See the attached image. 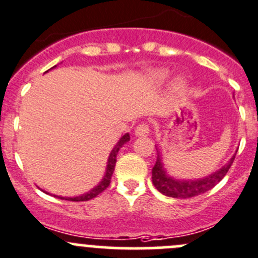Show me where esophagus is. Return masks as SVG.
<instances>
[{
  "label": "esophagus",
  "instance_id": "34e87169",
  "mask_svg": "<svg viewBox=\"0 0 258 258\" xmlns=\"http://www.w3.org/2000/svg\"><path fill=\"white\" fill-rule=\"evenodd\" d=\"M135 134H136V136H147V135L150 134V127L147 123H140L139 126L135 128Z\"/></svg>",
  "mask_w": 258,
  "mask_h": 258
}]
</instances>
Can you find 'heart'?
I'll return each mask as SVG.
<instances>
[{
  "label": "heart",
  "mask_w": 258,
  "mask_h": 258,
  "mask_svg": "<svg viewBox=\"0 0 258 258\" xmlns=\"http://www.w3.org/2000/svg\"><path fill=\"white\" fill-rule=\"evenodd\" d=\"M167 78H169V74H167V72L164 71V69H160V71H154L150 73V79H151L152 82H156V83H161V82L166 81ZM184 88H185L184 82L177 81L176 83H175V89H176V91L181 92Z\"/></svg>",
  "instance_id": "b5f03b06"
}]
</instances>
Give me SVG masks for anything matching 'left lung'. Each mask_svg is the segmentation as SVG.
Masks as SVG:
<instances>
[{"label":"left lung","instance_id":"left-lung-1","mask_svg":"<svg viewBox=\"0 0 258 258\" xmlns=\"http://www.w3.org/2000/svg\"><path fill=\"white\" fill-rule=\"evenodd\" d=\"M234 156L229 160L227 165H224L222 169L218 171L213 172L209 176H206L204 179L199 180H177L172 179L171 176L166 174L164 166H162L161 157L157 155V160L155 166L152 167V184L155 185L157 190L161 194L166 197H171V198H192L199 194L208 191L212 187L216 186L228 172L229 167L233 164Z\"/></svg>","mask_w":258,"mask_h":258}]
</instances>
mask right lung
<instances>
[{
  "instance_id": "right-lung-1",
  "label": "right lung",
  "mask_w": 258,
  "mask_h": 258,
  "mask_svg": "<svg viewBox=\"0 0 258 258\" xmlns=\"http://www.w3.org/2000/svg\"><path fill=\"white\" fill-rule=\"evenodd\" d=\"M128 141H130V135L126 134V135H123L121 139H119L118 142H117V145L113 147V150L111 151V154H109L106 175H104V177L102 179V181L99 182L96 187H93L91 191L86 192V194H83V196L74 197V198H64V197H57V198L66 199V201H71V202H86V201H91V199L96 198L98 194H101L103 190H106L107 187H108V185L111 184V177H112V174H113V171H114V166H116L117 154H118V151H119V149L122 147V145H124L126 142H128Z\"/></svg>"
}]
</instances>
